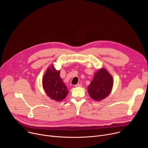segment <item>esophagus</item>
I'll return each mask as SVG.
<instances>
[{
	"label": "esophagus",
	"mask_w": 148,
	"mask_h": 148,
	"mask_svg": "<svg viewBox=\"0 0 148 148\" xmlns=\"http://www.w3.org/2000/svg\"><path fill=\"white\" fill-rule=\"evenodd\" d=\"M82 84H77L75 85V87H82Z\"/></svg>",
	"instance_id": "1"
}]
</instances>
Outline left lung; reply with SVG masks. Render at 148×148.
Masks as SVG:
<instances>
[{"mask_svg": "<svg viewBox=\"0 0 148 148\" xmlns=\"http://www.w3.org/2000/svg\"><path fill=\"white\" fill-rule=\"evenodd\" d=\"M113 85L112 76L105 68H101L94 74V79L88 86L90 97L99 101L108 96Z\"/></svg>", "mask_w": 148, "mask_h": 148, "instance_id": "left-lung-1", "label": "left lung"}]
</instances>
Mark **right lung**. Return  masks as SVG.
Segmentation results:
<instances>
[{"label":"right lung","instance_id":"obj_1","mask_svg":"<svg viewBox=\"0 0 148 148\" xmlns=\"http://www.w3.org/2000/svg\"><path fill=\"white\" fill-rule=\"evenodd\" d=\"M42 86L47 95L56 101L64 99L69 92L60 78V71H57L53 65L46 70L42 79Z\"/></svg>","mask_w":148,"mask_h":148}]
</instances>
